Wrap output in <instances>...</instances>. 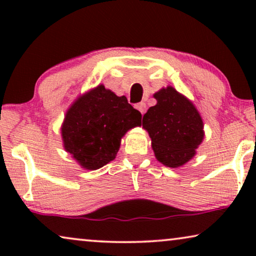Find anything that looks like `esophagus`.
Masks as SVG:
<instances>
[{"label":"esophagus","instance_id":"esophagus-1","mask_svg":"<svg viewBox=\"0 0 256 256\" xmlns=\"http://www.w3.org/2000/svg\"><path fill=\"white\" fill-rule=\"evenodd\" d=\"M136 108H138V110L141 112V114H144L146 110V106L144 102L138 104H136Z\"/></svg>","mask_w":256,"mask_h":256}]
</instances>
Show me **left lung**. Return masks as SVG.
<instances>
[{"label": "left lung", "instance_id": "obj_1", "mask_svg": "<svg viewBox=\"0 0 256 256\" xmlns=\"http://www.w3.org/2000/svg\"><path fill=\"white\" fill-rule=\"evenodd\" d=\"M154 96L157 104L143 115L142 126L152 138L156 158L170 168L183 166L194 156L204 138L200 115L172 87L160 90Z\"/></svg>", "mask_w": 256, "mask_h": 256}]
</instances>
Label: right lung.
<instances>
[{
  "instance_id": "1",
  "label": "right lung",
  "mask_w": 256,
  "mask_h": 256,
  "mask_svg": "<svg viewBox=\"0 0 256 256\" xmlns=\"http://www.w3.org/2000/svg\"><path fill=\"white\" fill-rule=\"evenodd\" d=\"M141 118L127 98L98 86L80 96L66 113L62 128L66 152L86 169H99L115 158L121 138L141 124Z\"/></svg>"
}]
</instances>
